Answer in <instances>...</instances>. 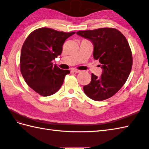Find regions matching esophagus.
I'll return each instance as SVG.
<instances>
[{"mask_svg":"<svg viewBox=\"0 0 149 149\" xmlns=\"http://www.w3.org/2000/svg\"><path fill=\"white\" fill-rule=\"evenodd\" d=\"M72 71L74 72H75V73H80L81 71V70H77V69H73L72 70Z\"/></svg>","mask_w":149,"mask_h":149,"instance_id":"obj_1","label":"esophagus"}]
</instances>
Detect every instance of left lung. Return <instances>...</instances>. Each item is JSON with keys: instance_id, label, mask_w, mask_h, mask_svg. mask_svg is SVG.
Here are the masks:
<instances>
[{"instance_id": "1", "label": "left lung", "mask_w": 149, "mask_h": 149, "mask_svg": "<svg viewBox=\"0 0 149 149\" xmlns=\"http://www.w3.org/2000/svg\"><path fill=\"white\" fill-rule=\"evenodd\" d=\"M77 34L93 45V58L102 69L100 77L91 74L90 83L83 87L91 99L100 101L113 96L127 81L132 69V56L127 39L114 28L79 31Z\"/></svg>"}]
</instances>
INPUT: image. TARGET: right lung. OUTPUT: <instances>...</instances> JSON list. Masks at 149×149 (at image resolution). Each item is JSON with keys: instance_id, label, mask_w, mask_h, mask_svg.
Masks as SVG:
<instances>
[{"instance_id": "add662e5", "label": "right lung", "mask_w": 149, "mask_h": 149, "mask_svg": "<svg viewBox=\"0 0 149 149\" xmlns=\"http://www.w3.org/2000/svg\"><path fill=\"white\" fill-rule=\"evenodd\" d=\"M75 32L64 33L50 28H40L31 33L22 47L20 71L30 88L43 97L58 91L68 70H62L52 63L61 55L65 40Z\"/></svg>"}]
</instances>
